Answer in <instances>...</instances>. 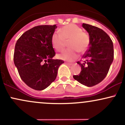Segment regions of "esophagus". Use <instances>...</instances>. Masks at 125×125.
<instances>
[{"instance_id":"esophagus-1","label":"esophagus","mask_w":125,"mask_h":125,"mask_svg":"<svg viewBox=\"0 0 125 125\" xmlns=\"http://www.w3.org/2000/svg\"><path fill=\"white\" fill-rule=\"evenodd\" d=\"M65 64H67V65H72V63H68V62H65L64 63Z\"/></svg>"}]
</instances>
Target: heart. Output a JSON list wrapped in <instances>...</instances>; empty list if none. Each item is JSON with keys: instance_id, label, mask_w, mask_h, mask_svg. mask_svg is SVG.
<instances>
[{"instance_id": "heart-1", "label": "heart", "mask_w": 125, "mask_h": 125, "mask_svg": "<svg viewBox=\"0 0 125 125\" xmlns=\"http://www.w3.org/2000/svg\"><path fill=\"white\" fill-rule=\"evenodd\" d=\"M59 33H54L52 36L53 47L58 52L64 50L68 42L69 48L59 55L60 59L71 61L77 58V52L83 54L87 51L90 44V37L87 33L74 24H69L59 29Z\"/></svg>"}]
</instances>
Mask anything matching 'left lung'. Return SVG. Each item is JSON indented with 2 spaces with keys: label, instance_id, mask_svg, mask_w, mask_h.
<instances>
[{
  "label": "left lung",
  "instance_id": "obj_1",
  "mask_svg": "<svg viewBox=\"0 0 125 125\" xmlns=\"http://www.w3.org/2000/svg\"><path fill=\"white\" fill-rule=\"evenodd\" d=\"M82 27L89 35V47L81 62H77L81 67V73L73 77L81 84L92 87L106 76L114 58L113 44L109 36L101 29L86 23Z\"/></svg>",
  "mask_w": 125,
  "mask_h": 125
}]
</instances>
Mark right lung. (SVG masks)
<instances>
[{
	"label": "right lung",
	"mask_w": 125,
	"mask_h": 125,
	"mask_svg": "<svg viewBox=\"0 0 125 125\" xmlns=\"http://www.w3.org/2000/svg\"><path fill=\"white\" fill-rule=\"evenodd\" d=\"M56 28V25L37 26L25 31L15 44L14 63L21 80L35 90L48 87L64 63L52 59L56 53L51 38Z\"/></svg>",
	"instance_id": "1"
}]
</instances>
